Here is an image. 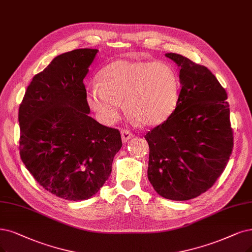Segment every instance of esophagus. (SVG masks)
I'll return each instance as SVG.
<instances>
[{
  "mask_svg": "<svg viewBox=\"0 0 252 252\" xmlns=\"http://www.w3.org/2000/svg\"><path fill=\"white\" fill-rule=\"evenodd\" d=\"M131 138H133V134L131 132H128L127 129H125V131H121V140H123L124 143L127 142Z\"/></svg>",
  "mask_w": 252,
  "mask_h": 252,
  "instance_id": "1",
  "label": "esophagus"
}]
</instances>
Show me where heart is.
Wrapping results in <instances>:
<instances>
[{
  "label": "heart",
  "mask_w": 252,
  "mask_h": 252,
  "mask_svg": "<svg viewBox=\"0 0 252 252\" xmlns=\"http://www.w3.org/2000/svg\"><path fill=\"white\" fill-rule=\"evenodd\" d=\"M180 96V79L170 65L154 61L117 60L97 73L86 101L102 124L114 125L123 105L131 118L144 126H157L168 118Z\"/></svg>",
  "instance_id": "1"
}]
</instances>
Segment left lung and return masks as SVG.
<instances>
[{"label": "left lung", "instance_id": "1", "mask_svg": "<svg viewBox=\"0 0 252 252\" xmlns=\"http://www.w3.org/2000/svg\"><path fill=\"white\" fill-rule=\"evenodd\" d=\"M180 68L181 92L173 113L145 136L147 178L160 196L188 200L209 190L225 169L234 146L227 94L202 65L165 54Z\"/></svg>", "mask_w": 252, "mask_h": 252}]
</instances>
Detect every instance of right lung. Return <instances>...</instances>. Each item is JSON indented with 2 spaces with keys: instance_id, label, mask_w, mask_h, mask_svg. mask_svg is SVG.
I'll use <instances>...</instances> for the list:
<instances>
[{
  "instance_id": "add662e5",
  "label": "right lung",
  "mask_w": 252,
  "mask_h": 252,
  "mask_svg": "<svg viewBox=\"0 0 252 252\" xmlns=\"http://www.w3.org/2000/svg\"><path fill=\"white\" fill-rule=\"evenodd\" d=\"M97 52L79 49L55 57L33 78L18 111L26 168L46 191L71 201L99 191L123 146L118 129L89 116L83 80Z\"/></svg>"
}]
</instances>
